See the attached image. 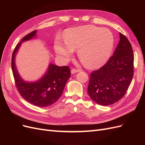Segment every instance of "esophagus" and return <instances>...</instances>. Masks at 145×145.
<instances>
[{"instance_id":"1","label":"esophagus","mask_w":145,"mask_h":145,"mask_svg":"<svg viewBox=\"0 0 145 145\" xmlns=\"http://www.w3.org/2000/svg\"><path fill=\"white\" fill-rule=\"evenodd\" d=\"M80 71V70H78V69H75V68H73V69H71V74H75V73H76V72H79Z\"/></svg>"}]
</instances>
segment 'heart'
<instances>
[{
    "label": "heart",
    "instance_id": "heart-1",
    "mask_svg": "<svg viewBox=\"0 0 145 145\" xmlns=\"http://www.w3.org/2000/svg\"><path fill=\"white\" fill-rule=\"evenodd\" d=\"M114 36L108 28L84 25L68 29L65 40L57 39L54 43L56 54L68 62L77 50L79 58L87 67H102L110 58L114 46Z\"/></svg>",
    "mask_w": 145,
    "mask_h": 145
}]
</instances>
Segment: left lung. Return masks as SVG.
I'll list each match as a JSON object with an SVG mask.
<instances>
[{"label": "left lung", "mask_w": 145, "mask_h": 145, "mask_svg": "<svg viewBox=\"0 0 145 145\" xmlns=\"http://www.w3.org/2000/svg\"><path fill=\"white\" fill-rule=\"evenodd\" d=\"M133 50L129 41L120 33V41L108 62L91 74L88 93L93 101L108 106L126 94L134 76Z\"/></svg>", "instance_id": "obj_1"}]
</instances>
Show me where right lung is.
<instances>
[{"label": "right lung", "instance_id": "1", "mask_svg": "<svg viewBox=\"0 0 145 145\" xmlns=\"http://www.w3.org/2000/svg\"><path fill=\"white\" fill-rule=\"evenodd\" d=\"M36 33L35 30L29 33L17 45L12 52L11 67L16 85L22 97L35 106L45 107L54 104L60 97L71 72L67 66L58 67L50 63L45 74L38 80L27 82L22 78L16 65V55L22 42L33 39Z\"/></svg>", "mask_w": 145, "mask_h": 145}]
</instances>
